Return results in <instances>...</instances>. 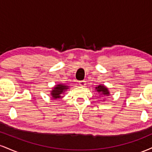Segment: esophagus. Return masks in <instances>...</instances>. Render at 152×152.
<instances>
[{
    "mask_svg": "<svg viewBox=\"0 0 152 152\" xmlns=\"http://www.w3.org/2000/svg\"><path fill=\"white\" fill-rule=\"evenodd\" d=\"M86 82L85 81H79V85L81 86H86Z\"/></svg>",
    "mask_w": 152,
    "mask_h": 152,
    "instance_id": "34e87169",
    "label": "esophagus"
}]
</instances>
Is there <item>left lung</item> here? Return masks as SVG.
<instances>
[{
  "label": "left lung",
  "instance_id": "8db88e82",
  "mask_svg": "<svg viewBox=\"0 0 152 152\" xmlns=\"http://www.w3.org/2000/svg\"><path fill=\"white\" fill-rule=\"evenodd\" d=\"M96 89L97 92H99V94L104 96H108L110 94L108 88L104 85H99L98 86L96 87Z\"/></svg>",
  "mask_w": 152,
  "mask_h": 152
}]
</instances>
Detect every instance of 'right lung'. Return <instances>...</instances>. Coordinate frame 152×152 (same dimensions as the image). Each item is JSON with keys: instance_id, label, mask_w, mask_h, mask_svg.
<instances>
[{"instance_id": "right-lung-1", "label": "right lung", "mask_w": 152, "mask_h": 152, "mask_svg": "<svg viewBox=\"0 0 152 152\" xmlns=\"http://www.w3.org/2000/svg\"><path fill=\"white\" fill-rule=\"evenodd\" d=\"M69 86H66L65 84L60 83V84L56 85L53 87V90L50 92V94L52 96L53 99H60L62 98V95L64 94V92L69 88Z\"/></svg>"}]
</instances>
